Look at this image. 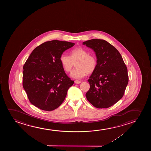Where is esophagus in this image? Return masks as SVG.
Returning <instances> with one entry per match:
<instances>
[{
    "label": "esophagus",
    "instance_id": "esophagus-1",
    "mask_svg": "<svg viewBox=\"0 0 151 151\" xmlns=\"http://www.w3.org/2000/svg\"><path fill=\"white\" fill-rule=\"evenodd\" d=\"M74 82L75 83H77V84H79V83H81V81H75Z\"/></svg>",
    "mask_w": 151,
    "mask_h": 151
}]
</instances>
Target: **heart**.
Instances as JSON below:
<instances>
[{
  "label": "heart",
  "mask_w": 151,
  "mask_h": 151,
  "mask_svg": "<svg viewBox=\"0 0 151 151\" xmlns=\"http://www.w3.org/2000/svg\"><path fill=\"white\" fill-rule=\"evenodd\" d=\"M60 63L66 72H70L75 63L76 68L72 71L70 76L75 79H80L87 74H91L97 66L96 56L89 54L87 50L81 47H76L70 52V56L62 54L60 57Z\"/></svg>",
  "instance_id": "heart-1"
}]
</instances>
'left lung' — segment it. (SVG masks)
I'll use <instances>...</instances> for the list:
<instances>
[{"mask_svg":"<svg viewBox=\"0 0 151 151\" xmlns=\"http://www.w3.org/2000/svg\"><path fill=\"white\" fill-rule=\"evenodd\" d=\"M83 44L94 50L97 60L88 81L87 100L97 108L110 107L124 95L128 83L127 67L118 50L105 40L94 39Z\"/></svg>","mask_w":151,"mask_h":151,"instance_id":"1","label":"left lung"}]
</instances>
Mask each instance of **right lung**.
I'll use <instances>...</instances> for the list:
<instances>
[{"instance_id":"1","label":"right lung","mask_w":151,"mask_h":151,"mask_svg":"<svg viewBox=\"0 0 151 151\" xmlns=\"http://www.w3.org/2000/svg\"><path fill=\"white\" fill-rule=\"evenodd\" d=\"M69 42L53 40L35 48L23 66V86L29 101L45 111L61 105L74 81L60 63L63 52L74 45Z\"/></svg>"}]
</instances>
